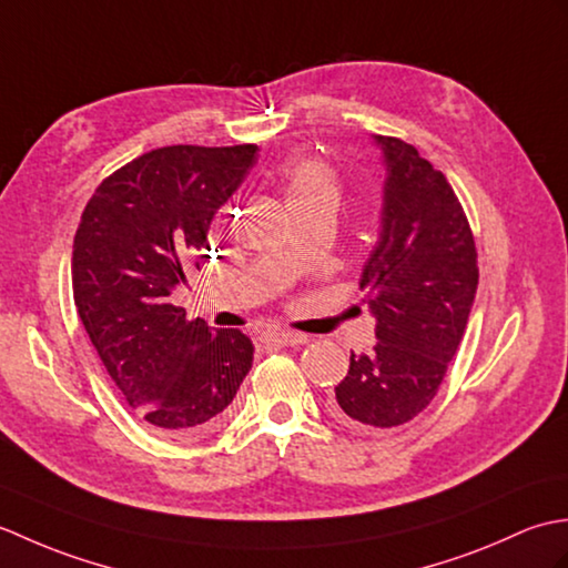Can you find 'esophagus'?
Listing matches in <instances>:
<instances>
[{"mask_svg": "<svg viewBox=\"0 0 568 568\" xmlns=\"http://www.w3.org/2000/svg\"><path fill=\"white\" fill-rule=\"evenodd\" d=\"M261 342L268 344V346H297V344H305L307 336L305 334H297V332L268 329V332L261 334Z\"/></svg>", "mask_w": 568, "mask_h": 568, "instance_id": "obj_1", "label": "esophagus"}]
</instances>
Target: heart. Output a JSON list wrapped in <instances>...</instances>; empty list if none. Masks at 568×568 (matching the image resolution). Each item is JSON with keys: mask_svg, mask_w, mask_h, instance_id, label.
Wrapping results in <instances>:
<instances>
[{"mask_svg": "<svg viewBox=\"0 0 568 568\" xmlns=\"http://www.w3.org/2000/svg\"><path fill=\"white\" fill-rule=\"evenodd\" d=\"M336 183L327 165L320 161H297L287 171V197H310V195H334Z\"/></svg>", "mask_w": 568, "mask_h": 568, "instance_id": "heart-1", "label": "heart"}]
</instances>
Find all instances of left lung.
I'll list each match as a JSON object with an SVG mask.
<instances>
[{"label":"left lung","mask_w":568,"mask_h":568,"mask_svg":"<svg viewBox=\"0 0 568 568\" xmlns=\"http://www.w3.org/2000/svg\"><path fill=\"white\" fill-rule=\"evenodd\" d=\"M385 165L381 232L361 273L371 287L376 346L352 354L332 415L354 429L405 425L437 395L462 342L478 287L466 214L415 146L373 136Z\"/></svg>","instance_id":"1"}]
</instances>
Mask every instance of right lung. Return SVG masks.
Masks as SVG:
<instances>
[{"mask_svg":"<svg viewBox=\"0 0 568 568\" xmlns=\"http://www.w3.org/2000/svg\"><path fill=\"white\" fill-rule=\"evenodd\" d=\"M258 146H165L94 190L72 244V295L116 390L149 425L195 439L222 425L253 364L241 329L185 320L171 293L210 256L216 210Z\"/></svg>","mask_w":568,"mask_h":568,"instance_id":"obj_1","label":"right lung"}]
</instances>
